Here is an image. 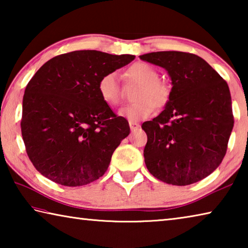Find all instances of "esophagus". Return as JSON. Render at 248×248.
Segmentation results:
<instances>
[{"label":"esophagus","mask_w":248,"mask_h":248,"mask_svg":"<svg viewBox=\"0 0 248 248\" xmlns=\"http://www.w3.org/2000/svg\"><path fill=\"white\" fill-rule=\"evenodd\" d=\"M129 125H130V129H131V131H136V130L140 128V124L138 123H129Z\"/></svg>","instance_id":"34e87169"}]
</instances>
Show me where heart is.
Returning <instances> with one entry per match:
<instances>
[{
    "instance_id": "b5f03b06",
    "label": "heart",
    "mask_w": 248,
    "mask_h": 248,
    "mask_svg": "<svg viewBox=\"0 0 248 248\" xmlns=\"http://www.w3.org/2000/svg\"><path fill=\"white\" fill-rule=\"evenodd\" d=\"M128 82L138 84L133 94V99L137 100L127 106L121 107L118 115L121 118L137 123L149 118L153 112L154 106L163 107L169 102L170 90L165 84L158 81L159 75L152 65L144 62H137L125 72ZM98 94L105 103L116 106L121 99V86L119 75L115 71L102 75L97 84Z\"/></svg>"
}]
</instances>
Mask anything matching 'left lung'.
Listing matches in <instances>:
<instances>
[{"label":"left lung","instance_id":"obj_1","mask_svg":"<svg viewBox=\"0 0 248 248\" xmlns=\"http://www.w3.org/2000/svg\"><path fill=\"white\" fill-rule=\"evenodd\" d=\"M140 59L165 69L171 81L164 110L142 129L146 169L163 183L186 186L215 171L226 153L234 119L226 82L207 61L180 51Z\"/></svg>","mask_w":248,"mask_h":248}]
</instances>
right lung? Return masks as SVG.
Masks as SVG:
<instances>
[{"instance_id": "add662e5", "label": "right lung", "mask_w": 248, "mask_h": 248, "mask_svg": "<svg viewBox=\"0 0 248 248\" xmlns=\"http://www.w3.org/2000/svg\"><path fill=\"white\" fill-rule=\"evenodd\" d=\"M134 58L78 50L37 71L25 90L20 127L28 157L41 175L78 187L105 174L130 127L100 98L97 84Z\"/></svg>"}]
</instances>
